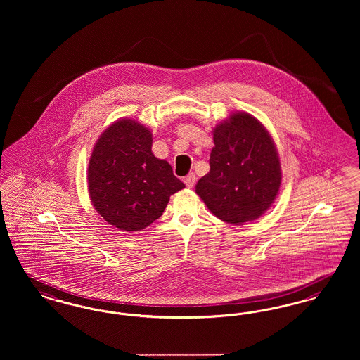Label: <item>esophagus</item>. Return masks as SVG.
<instances>
[{
    "label": "esophagus",
    "mask_w": 360,
    "mask_h": 360,
    "mask_svg": "<svg viewBox=\"0 0 360 360\" xmlns=\"http://www.w3.org/2000/svg\"><path fill=\"white\" fill-rule=\"evenodd\" d=\"M184 183H186V186L188 188H192L195 186V183H196V176L193 173H189V174L184 177Z\"/></svg>",
    "instance_id": "34e87169"
}]
</instances>
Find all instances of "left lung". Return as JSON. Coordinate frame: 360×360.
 <instances>
[{
    "label": "left lung",
    "mask_w": 360,
    "mask_h": 360,
    "mask_svg": "<svg viewBox=\"0 0 360 360\" xmlns=\"http://www.w3.org/2000/svg\"><path fill=\"white\" fill-rule=\"evenodd\" d=\"M210 172L196 193L221 221L243 225L262 217L282 183L279 155L264 126L250 114L236 112L214 129Z\"/></svg>",
    "instance_id": "1"
}]
</instances>
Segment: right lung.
Wrapping results in <instances>:
<instances>
[{
	"mask_svg": "<svg viewBox=\"0 0 360 360\" xmlns=\"http://www.w3.org/2000/svg\"><path fill=\"white\" fill-rule=\"evenodd\" d=\"M152 141L143 124L120 119L100 135L89 160L92 205L124 231L149 226L162 215L171 195L186 187L165 160L154 157Z\"/></svg>",
	"mask_w": 360,
	"mask_h": 360,
	"instance_id": "right-lung-1",
	"label": "right lung"
}]
</instances>
